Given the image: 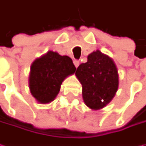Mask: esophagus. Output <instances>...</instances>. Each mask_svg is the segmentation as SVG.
<instances>
[{
  "instance_id": "34e87169",
  "label": "esophagus",
  "mask_w": 146,
  "mask_h": 146,
  "mask_svg": "<svg viewBox=\"0 0 146 146\" xmlns=\"http://www.w3.org/2000/svg\"><path fill=\"white\" fill-rule=\"evenodd\" d=\"M74 65H75V66L77 68V67L79 66V65H80V62H79L78 60H75V61H74Z\"/></svg>"
}]
</instances>
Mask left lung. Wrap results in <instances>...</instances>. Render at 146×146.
Returning <instances> with one entry per match:
<instances>
[{"label": "left lung", "mask_w": 146, "mask_h": 146, "mask_svg": "<svg viewBox=\"0 0 146 146\" xmlns=\"http://www.w3.org/2000/svg\"><path fill=\"white\" fill-rule=\"evenodd\" d=\"M76 76L82 84L83 100L93 110L102 109L114 98L119 88V74L115 62L100 50L88 54L79 66Z\"/></svg>", "instance_id": "left-lung-1"}]
</instances>
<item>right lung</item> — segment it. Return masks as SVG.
Instances as JSON below:
<instances>
[{
    "label": "right lung",
    "instance_id": "obj_1",
    "mask_svg": "<svg viewBox=\"0 0 146 146\" xmlns=\"http://www.w3.org/2000/svg\"><path fill=\"white\" fill-rule=\"evenodd\" d=\"M76 70L70 57L48 51L31 66L28 82L31 95L40 104L53 102L58 94L62 83Z\"/></svg>",
    "mask_w": 146,
    "mask_h": 146
}]
</instances>
